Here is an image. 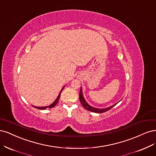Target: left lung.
<instances>
[{
    "label": "left lung",
    "instance_id": "obj_1",
    "mask_svg": "<svg viewBox=\"0 0 156 156\" xmlns=\"http://www.w3.org/2000/svg\"><path fill=\"white\" fill-rule=\"evenodd\" d=\"M79 98H80V102H81L82 105H83V107L86 109L87 110H88V111H90L91 112H94V113H104L105 112L108 111V110L111 109L113 106H115V105H116L117 104H118V102L117 103H116L114 105H111V106H109L108 108H94V107H93L91 106V105H90L86 101H85V100L83 96V93H82V87L81 88H80V93H79Z\"/></svg>",
    "mask_w": 156,
    "mask_h": 156
}]
</instances>
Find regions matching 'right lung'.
<instances>
[{
	"label": "right lung",
	"instance_id": "right-lung-1",
	"mask_svg": "<svg viewBox=\"0 0 156 156\" xmlns=\"http://www.w3.org/2000/svg\"><path fill=\"white\" fill-rule=\"evenodd\" d=\"M64 87H65V86H64ZM64 87H63V88L62 89L61 91H60V92H59V94H58V97L56 98V99L55 100V101H54V102L52 104H51V105H49L48 106H44V107H37V106H34V105H32V106H33V107H34V108H37V109H47V108H52L54 107L55 105H56L57 104V103L58 102V101H59V98H60V94H61V93L62 92V91H63V89Z\"/></svg>",
	"mask_w": 156,
	"mask_h": 156
}]
</instances>
